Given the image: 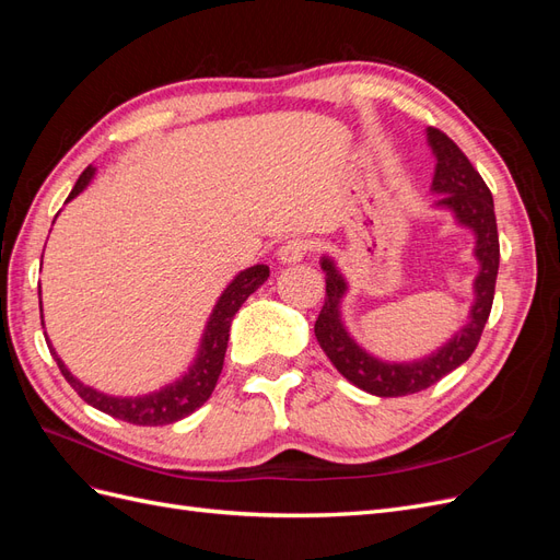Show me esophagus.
<instances>
[{
	"label": "esophagus",
	"mask_w": 560,
	"mask_h": 560,
	"mask_svg": "<svg viewBox=\"0 0 560 560\" xmlns=\"http://www.w3.org/2000/svg\"><path fill=\"white\" fill-rule=\"evenodd\" d=\"M311 252V243L303 238H290L287 243H282V247L278 249V259L282 264H296L301 261L306 254Z\"/></svg>",
	"instance_id": "obj_1"
}]
</instances>
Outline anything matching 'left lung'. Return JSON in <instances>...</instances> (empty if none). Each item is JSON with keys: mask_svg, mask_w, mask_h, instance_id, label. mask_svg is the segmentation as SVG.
I'll list each match as a JSON object with an SVG mask.
<instances>
[{"mask_svg": "<svg viewBox=\"0 0 560 560\" xmlns=\"http://www.w3.org/2000/svg\"><path fill=\"white\" fill-rule=\"evenodd\" d=\"M428 140L436 156L432 191L442 194L436 206L453 210L457 222L469 226L474 235H477V249H474V254H477L481 270L477 280H474V294H477V299H474L467 325L444 348H439L430 358H422L420 362L389 364L371 358L366 350L352 341L341 322V299L348 284L336 270L334 261L322 257V270L327 273V296L325 306H322L315 319L317 343L327 352L331 364L352 385H358L364 393L376 397H404L420 393V389L442 381L453 369L467 362L479 346L490 308H493L500 266V238L493 196H490V189L481 175L474 171L469 159L463 154V149L446 132L428 128Z\"/></svg>", "mask_w": 560, "mask_h": 560, "instance_id": "left-lung-1", "label": "left lung"}]
</instances>
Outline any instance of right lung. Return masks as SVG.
<instances>
[{"mask_svg":"<svg viewBox=\"0 0 560 560\" xmlns=\"http://www.w3.org/2000/svg\"><path fill=\"white\" fill-rule=\"evenodd\" d=\"M93 173L95 167L89 165L86 171L79 175L74 189L70 196H67V200H72L74 196H79L83 189H86L89 182L93 179ZM270 270L264 264L252 266L243 270V273L235 276V280L226 287L224 294L217 301V306L206 327V334H202L198 358L191 364L189 374H184L179 381L165 385L163 389H159V393H151L144 397H112L105 393H97V389L83 385L70 374V371H67V366L60 362L54 348H50V354H54V360L58 362V369L65 376V381L70 383L77 389V395L86 404H91L93 409L103 411L112 418L132 422V425H167V422H177L189 413H194L196 409H200V406L210 399L217 378L222 374V366H224L231 319L241 311L247 296L252 292H257L266 282Z\"/></svg>","mask_w":560,"mask_h":560,"instance_id":"right-lung-1","label":"right lung"}]
</instances>
